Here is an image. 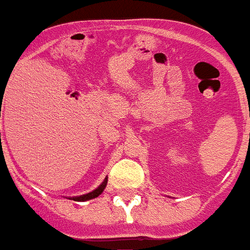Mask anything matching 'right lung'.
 I'll list each match as a JSON object with an SVG mask.
<instances>
[{
	"label": "right lung",
	"mask_w": 250,
	"mask_h": 250,
	"mask_svg": "<svg viewBox=\"0 0 250 250\" xmlns=\"http://www.w3.org/2000/svg\"><path fill=\"white\" fill-rule=\"evenodd\" d=\"M105 186H107V178L103 181V183L101 184L98 188H96L94 190H92V192L87 193V194H83V195H80V197H72L71 199H73V201H77V202H86V201H89V199H93V198H97L98 195L101 194V193L104 190Z\"/></svg>",
	"instance_id": "obj_1"
}]
</instances>
